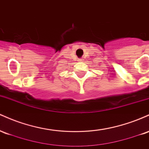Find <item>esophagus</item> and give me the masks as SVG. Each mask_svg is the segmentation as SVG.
Listing matches in <instances>:
<instances>
[{"mask_svg": "<svg viewBox=\"0 0 149 149\" xmlns=\"http://www.w3.org/2000/svg\"><path fill=\"white\" fill-rule=\"evenodd\" d=\"M78 61H83V59H78Z\"/></svg>", "mask_w": 149, "mask_h": 149, "instance_id": "obj_1", "label": "esophagus"}]
</instances>
